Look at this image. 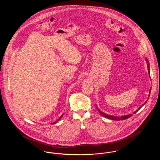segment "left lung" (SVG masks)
I'll list each match as a JSON object with an SVG mask.
<instances>
[{
  "mask_svg": "<svg viewBox=\"0 0 160 160\" xmlns=\"http://www.w3.org/2000/svg\"><path fill=\"white\" fill-rule=\"evenodd\" d=\"M146 61H147V63H148V72H149V73L150 72V71H149V63H148V60L146 59ZM151 89H150V92H151ZM146 102V101L145 102V103ZM144 104H143L142 106L140 107L138 110H137L136 112H134V113H133V114H135L136 112H137L139 110H140V108L142 107L143 106ZM98 110V112H99V113H101V114H102L103 116H104L105 118H107L108 119H112V120H115V121H121V120H125V119H128V118H130L131 116H132V114H128V115H127V116H121V117H114V116H110V115H107L106 114H104V113H103L102 112H101L99 110Z\"/></svg>",
  "mask_w": 160,
  "mask_h": 160,
  "instance_id": "obj_1",
  "label": "left lung"
}]
</instances>
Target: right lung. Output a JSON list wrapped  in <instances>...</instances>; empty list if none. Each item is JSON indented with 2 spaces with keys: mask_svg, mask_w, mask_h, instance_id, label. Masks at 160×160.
I'll list each match as a JSON object with an SVG mask.
<instances>
[{
  "mask_svg": "<svg viewBox=\"0 0 160 160\" xmlns=\"http://www.w3.org/2000/svg\"><path fill=\"white\" fill-rule=\"evenodd\" d=\"M62 116H63V114H62V116H61V117H60V118H59V119H58V121H59V120H60V119H61V118H62ZM58 121H56V122H53V123H52V124H54V123H56V122H58Z\"/></svg>",
  "mask_w": 160,
  "mask_h": 160,
  "instance_id": "1",
  "label": "right lung"
}]
</instances>
